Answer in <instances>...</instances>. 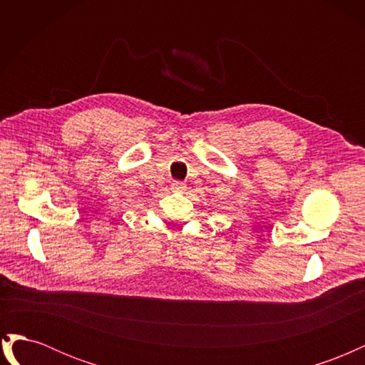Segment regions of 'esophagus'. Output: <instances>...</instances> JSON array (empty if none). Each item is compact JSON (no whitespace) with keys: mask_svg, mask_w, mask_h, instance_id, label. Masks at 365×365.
Listing matches in <instances>:
<instances>
[{"mask_svg":"<svg viewBox=\"0 0 365 365\" xmlns=\"http://www.w3.org/2000/svg\"><path fill=\"white\" fill-rule=\"evenodd\" d=\"M170 189H172L173 192H184V190H185V184H184L182 181H173Z\"/></svg>","mask_w":365,"mask_h":365,"instance_id":"obj_1","label":"esophagus"}]
</instances>
